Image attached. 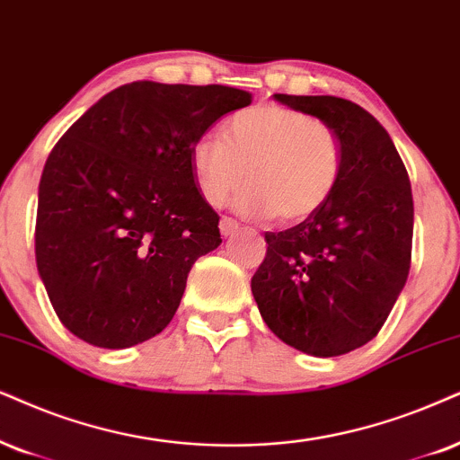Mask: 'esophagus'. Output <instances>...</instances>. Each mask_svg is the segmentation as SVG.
Here are the masks:
<instances>
[{"label":"esophagus","instance_id":"esophagus-1","mask_svg":"<svg viewBox=\"0 0 460 460\" xmlns=\"http://www.w3.org/2000/svg\"><path fill=\"white\" fill-rule=\"evenodd\" d=\"M237 229H240V225H237V220H234V218H226V217L220 218V234H223L225 237L234 235Z\"/></svg>","mask_w":460,"mask_h":460}]
</instances>
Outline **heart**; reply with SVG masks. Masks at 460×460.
I'll return each mask as SVG.
<instances>
[{
  "mask_svg": "<svg viewBox=\"0 0 460 460\" xmlns=\"http://www.w3.org/2000/svg\"><path fill=\"white\" fill-rule=\"evenodd\" d=\"M223 137L201 136L189 150L195 187L210 206H223L246 180L235 199L237 210L299 223L321 210L340 187V139L310 114L254 106L231 116Z\"/></svg>",
  "mask_w": 460,
  "mask_h": 460,
  "instance_id": "obj_1",
  "label": "heart"
}]
</instances>
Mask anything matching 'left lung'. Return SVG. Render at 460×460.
Instances as JSON below:
<instances>
[{
	"label": "left lung",
	"mask_w": 460,
	"mask_h": 460,
	"mask_svg": "<svg viewBox=\"0 0 460 460\" xmlns=\"http://www.w3.org/2000/svg\"><path fill=\"white\" fill-rule=\"evenodd\" d=\"M276 102L335 131L344 172L333 197L304 223L267 231L252 295L267 327L312 357H340L374 340L405 287L414 201L403 161L385 127L331 95Z\"/></svg>",
	"instance_id": "left-lung-1"
}]
</instances>
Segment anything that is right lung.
Here are the masks:
<instances>
[{"label": "right lung", "mask_w": 460, "mask_h": 460, "mask_svg": "<svg viewBox=\"0 0 460 460\" xmlns=\"http://www.w3.org/2000/svg\"><path fill=\"white\" fill-rule=\"evenodd\" d=\"M252 95L137 80L103 95L55 144L38 190L36 263L63 327L97 348L150 340L193 263L220 246L189 150Z\"/></svg>", "instance_id": "right-lung-1"}]
</instances>
